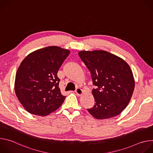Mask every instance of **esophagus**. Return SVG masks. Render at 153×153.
Returning <instances> with one entry per match:
<instances>
[{"mask_svg":"<svg viewBox=\"0 0 153 153\" xmlns=\"http://www.w3.org/2000/svg\"><path fill=\"white\" fill-rule=\"evenodd\" d=\"M75 93H76L77 95H79V96H81V95L83 94V91H82V90H81L80 88H76V90H75Z\"/></svg>","mask_w":153,"mask_h":153,"instance_id":"1","label":"esophagus"}]
</instances>
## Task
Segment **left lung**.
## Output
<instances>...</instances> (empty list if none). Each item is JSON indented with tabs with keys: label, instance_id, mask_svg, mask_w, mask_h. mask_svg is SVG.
Instances as JSON below:
<instances>
[{
	"label": "left lung",
	"instance_id": "8db88e82",
	"mask_svg": "<svg viewBox=\"0 0 153 153\" xmlns=\"http://www.w3.org/2000/svg\"><path fill=\"white\" fill-rule=\"evenodd\" d=\"M79 56L90 71L95 104L88 112L97 119L119 115L132 97L135 82L128 64L105 51H82Z\"/></svg>",
	"mask_w": 153,
	"mask_h": 153
}]
</instances>
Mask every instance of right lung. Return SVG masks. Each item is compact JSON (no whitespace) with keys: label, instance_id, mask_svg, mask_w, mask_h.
Masks as SVG:
<instances>
[{"label":"right lung","instance_id":"obj_1","mask_svg":"<svg viewBox=\"0 0 153 153\" xmlns=\"http://www.w3.org/2000/svg\"><path fill=\"white\" fill-rule=\"evenodd\" d=\"M70 53L68 50L50 46L32 52L22 62L16 73L14 90L28 112L45 116L63 103L66 96L60 93L57 74Z\"/></svg>","mask_w":153,"mask_h":153}]
</instances>
